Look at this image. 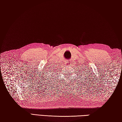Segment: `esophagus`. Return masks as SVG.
<instances>
[{"label":"esophagus","mask_w":122,"mask_h":122,"mask_svg":"<svg viewBox=\"0 0 122 122\" xmlns=\"http://www.w3.org/2000/svg\"><path fill=\"white\" fill-rule=\"evenodd\" d=\"M70 63H69V61H66V64H69Z\"/></svg>","instance_id":"obj_1"}]
</instances>
